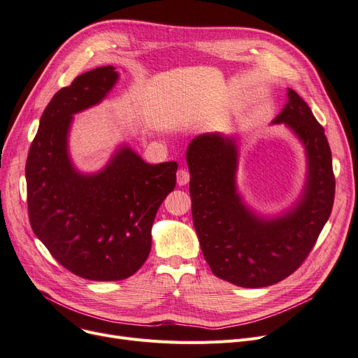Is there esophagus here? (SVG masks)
Here are the masks:
<instances>
[{
  "mask_svg": "<svg viewBox=\"0 0 358 358\" xmlns=\"http://www.w3.org/2000/svg\"><path fill=\"white\" fill-rule=\"evenodd\" d=\"M176 179H178V185L179 187H183V185H187L191 179V175L189 171L187 169H180L178 170V175H176Z\"/></svg>",
  "mask_w": 358,
  "mask_h": 358,
  "instance_id": "obj_1",
  "label": "esophagus"
}]
</instances>
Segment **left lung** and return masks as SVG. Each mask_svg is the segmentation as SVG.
Here are the masks:
<instances>
[{
	"mask_svg": "<svg viewBox=\"0 0 358 358\" xmlns=\"http://www.w3.org/2000/svg\"><path fill=\"white\" fill-rule=\"evenodd\" d=\"M273 123H285L307 152V183L298 204L280 217L254 214L236 192L235 138L203 134L191 141L192 220L204 259L217 278L244 288L275 285L304 263L334 207L332 152L323 126L295 91Z\"/></svg>",
	"mask_w": 358,
	"mask_h": 358,
	"instance_id": "8db88e82",
	"label": "left lung"
}]
</instances>
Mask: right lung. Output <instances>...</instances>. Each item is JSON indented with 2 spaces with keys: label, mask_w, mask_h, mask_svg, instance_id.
<instances>
[{
  "label": "right lung",
  "mask_w": 358,
  "mask_h": 358,
  "mask_svg": "<svg viewBox=\"0 0 358 358\" xmlns=\"http://www.w3.org/2000/svg\"><path fill=\"white\" fill-rule=\"evenodd\" d=\"M117 78L113 66L96 67L57 92L26 160L32 231L63 267L90 280H122L139 270L151 250L157 210L176 187V162L148 164L129 147L95 175L71 164L73 114L101 101Z\"/></svg>",
  "instance_id": "1"
}]
</instances>
